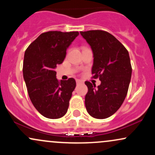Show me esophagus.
<instances>
[{
	"instance_id": "1",
	"label": "esophagus",
	"mask_w": 155,
	"mask_h": 155,
	"mask_svg": "<svg viewBox=\"0 0 155 155\" xmlns=\"http://www.w3.org/2000/svg\"><path fill=\"white\" fill-rule=\"evenodd\" d=\"M83 81H81V80H76V84H82Z\"/></svg>"
}]
</instances>
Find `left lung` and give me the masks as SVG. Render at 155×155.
<instances>
[{"label": "left lung", "instance_id": "1", "mask_svg": "<svg viewBox=\"0 0 155 155\" xmlns=\"http://www.w3.org/2000/svg\"><path fill=\"white\" fill-rule=\"evenodd\" d=\"M93 53L92 74L101 84L85 81L88 92L85 106L96 119H106L116 112L124 102L132 75L129 53L117 39L106 31L96 30L80 32Z\"/></svg>", "mask_w": 155, "mask_h": 155}]
</instances>
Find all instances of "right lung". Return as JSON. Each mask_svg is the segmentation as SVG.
<instances>
[{
    "label": "right lung",
    "instance_id": "1",
    "mask_svg": "<svg viewBox=\"0 0 155 155\" xmlns=\"http://www.w3.org/2000/svg\"><path fill=\"white\" fill-rule=\"evenodd\" d=\"M79 32L41 33L25 52L23 77L32 104L44 117L59 119L66 114L76 87L73 78L58 81L57 65L63 62L68 47Z\"/></svg>",
    "mask_w": 155,
    "mask_h": 155
}]
</instances>
